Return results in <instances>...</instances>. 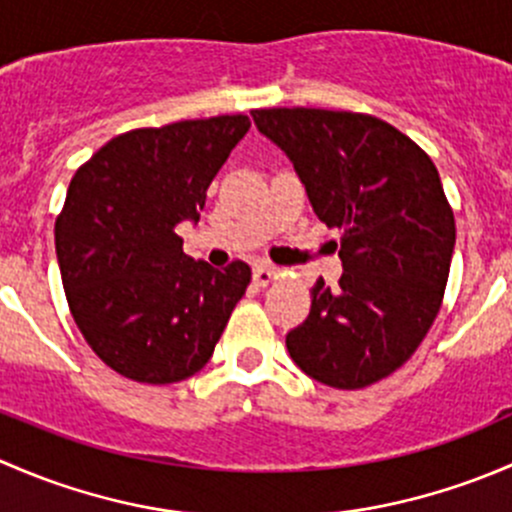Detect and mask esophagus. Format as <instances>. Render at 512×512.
Here are the masks:
<instances>
[{"label": "esophagus", "instance_id": "34e87169", "mask_svg": "<svg viewBox=\"0 0 512 512\" xmlns=\"http://www.w3.org/2000/svg\"><path fill=\"white\" fill-rule=\"evenodd\" d=\"M275 267L272 265H267V262H257L255 267H252V280H255V285H260V287H265V285H270L272 280H275Z\"/></svg>", "mask_w": 512, "mask_h": 512}]
</instances>
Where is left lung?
Segmentation results:
<instances>
[{"label": "left lung", "instance_id": "obj_1", "mask_svg": "<svg viewBox=\"0 0 512 512\" xmlns=\"http://www.w3.org/2000/svg\"><path fill=\"white\" fill-rule=\"evenodd\" d=\"M252 121L292 160L317 218L344 230L339 287L314 285L287 352L314 381L364 389L416 352L441 309L456 220L436 165L366 113L260 108Z\"/></svg>", "mask_w": 512, "mask_h": 512}]
</instances>
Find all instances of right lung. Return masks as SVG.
Listing matches in <instances>:
<instances>
[{
  "label": "right lung",
  "mask_w": 512,
  "mask_h": 512,
  "mask_svg": "<svg viewBox=\"0 0 512 512\" xmlns=\"http://www.w3.org/2000/svg\"><path fill=\"white\" fill-rule=\"evenodd\" d=\"M250 118L215 116L111 138L71 178L56 220L66 299L89 347L121 376L173 384L215 352L250 267L183 252L175 227L198 223L205 193Z\"/></svg>",
  "instance_id": "add662e5"
}]
</instances>
